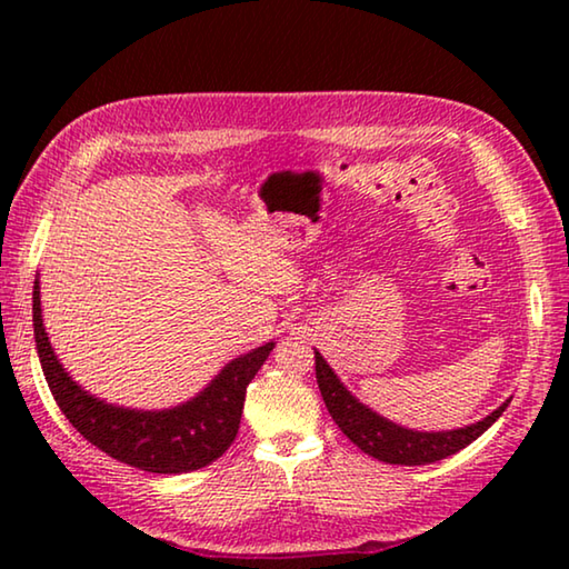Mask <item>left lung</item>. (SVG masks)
<instances>
[{"mask_svg": "<svg viewBox=\"0 0 569 569\" xmlns=\"http://www.w3.org/2000/svg\"><path fill=\"white\" fill-rule=\"evenodd\" d=\"M313 353L316 381H319L321 397L326 401V409L331 413V419L339 423V429L363 451V455L387 461V465L417 467L457 455L459 449L469 447L477 437L485 435V431L502 417L509 401H512L507 399L502 407H497L489 417L477 423H469V427L451 431H413L379 417L377 411H371L343 387L331 366L326 363L323 356L319 351Z\"/></svg>", "mask_w": 569, "mask_h": 569, "instance_id": "8db88e82", "label": "left lung"}]
</instances>
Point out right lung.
Listing matches in <instances>:
<instances>
[{
    "label": "right lung",
    "instance_id": "1",
    "mask_svg": "<svg viewBox=\"0 0 569 569\" xmlns=\"http://www.w3.org/2000/svg\"><path fill=\"white\" fill-rule=\"evenodd\" d=\"M34 341L44 379L57 407L80 435L112 459L156 475H182L208 467L233 445L243 413L246 389L261 369L273 341L238 356L220 369L218 377L190 401L172 409H124L84 391L62 369L42 323L40 281L32 291Z\"/></svg>",
    "mask_w": 569,
    "mask_h": 569
}]
</instances>
